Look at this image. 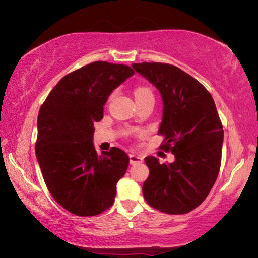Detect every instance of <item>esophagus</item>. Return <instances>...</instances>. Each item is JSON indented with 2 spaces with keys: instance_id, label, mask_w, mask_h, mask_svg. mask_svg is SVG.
<instances>
[{
  "instance_id": "esophagus-1",
  "label": "esophagus",
  "mask_w": 258,
  "mask_h": 258,
  "mask_svg": "<svg viewBox=\"0 0 258 258\" xmlns=\"http://www.w3.org/2000/svg\"><path fill=\"white\" fill-rule=\"evenodd\" d=\"M142 161H143L142 157L137 156V155H130V163H131V165L140 164V163H142Z\"/></svg>"
}]
</instances>
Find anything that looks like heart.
<instances>
[{"label":"heart","instance_id":"b5f03b06","mask_svg":"<svg viewBox=\"0 0 258 258\" xmlns=\"http://www.w3.org/2000/svg\"><path fill=\"white\" fill-rule=\"evenodd\" d=\"M134 97L137 102L141 101V100H145L148 98H154V94H152L151 90L147 86H138L137 89L134 90Z\"/></svg>","mask_w":258,"mask_h":258}]
</instances>
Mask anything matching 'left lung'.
<instances>
[{"label": "left lung", "instance_id": "8db88e82", "mask_svg": "<svg viewBox=\"0 0 258 258\" xmlns=\"http://www.w3.org/2000/svg\"><path fill=\"white\" fill-rule=\"evenodd\" d=\"M163 99L160 148L175 160L160 164L146 157L149 176L142 192L147 203L166 214H186L211 192L221 166L223 127L215 102L204 85L176 66L160 62L133 63Z\"/></svg>", "mask_w": 258, "mask_h": 258}]
</instances>
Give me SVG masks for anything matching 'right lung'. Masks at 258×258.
I'll use <instances>...</instances> for the list:
<instances>
[{
    "label": "right lung",
    "instance_id": "add662e5",
    "mask_svg": "<svg viewBox=\"0 0 258 258\" xmlns=\"http://www.w3.org/2000/svg\"><path fill=\"white\" fill-rule=\"evenodd\" d=\"M133 74L125 64H86L61 78L38 112L35 152L43 178L55 202L75 215H99L115 202L130 158L116 147L99 155L93 125L109 95Z\"/></svg>",
    "mask_w": 258,
    "mask_h": 258
}]
</instances>
